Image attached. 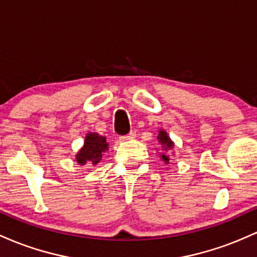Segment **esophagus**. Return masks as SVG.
I'll use <instances>...</instances> for the list:
<instances>
[{
  "mask_svg": "<svg viewBox=\"0 0 257 257\" xmlns=\"http://www.w3.org/2000/svg\"><path fill=\"white\" fill-rule=\"evenodd\" d=\"M135 137H136V132H130V134L126 135V136H121L120 141H121V142H126V141L134 140Z\"/></svg>",
  "mask_w": 257,
  "mask_h": 257,
  "instance_id": "1",
  "label": "esophagus"
}]
</instances>
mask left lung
<instances>
[{
	"instance_id": "8db88e82",
	"label": "left lung",
	"mask_w": 257,
	"mask_h": 257,
	"mask_svg": "<svg viewBox=\"0 0 257 257\" xmlns=\"http://www.w3.org/2000/svg\"><path fill=\"white\" fill-rule=\"evenodd\" d=\"M158 142L160 143L161 148H163L164 152H167V151H171L172 148H174V142H172L171 140H170V137L167 136L166 131H164V130H160L159 131V135H158ZM161 159L165 161L166 164H169V155H166L165 153H161L160 154Z\"/></svg>"
}]
</instances>
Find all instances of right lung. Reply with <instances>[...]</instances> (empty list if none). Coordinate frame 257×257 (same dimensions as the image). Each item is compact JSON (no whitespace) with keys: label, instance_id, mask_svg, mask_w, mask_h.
Wrapping results in <instances>:
<instances>
[{"label":"right lung","instance_id":"right-lung-1","mask_svg":"<svg viewBox=\"0 0 257 257\" xmlns=\"http://www.w3.org/2000/svg\"><path fill=\"white\" fill-rule=\"evenodd\" d=\"M109 144L106 143V138L96 134V132H88L85 138L83 147L77 152L76 161L80 165H85L90 163L91 165H97L102 159V154L108 151Z\"/></svg>","mask_w":257,"mask_h":257}]
</instances>
